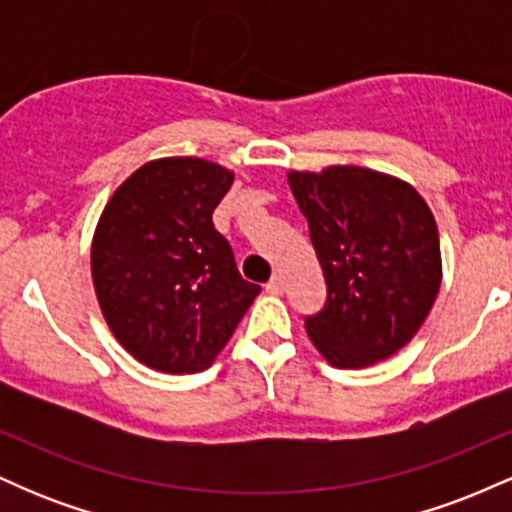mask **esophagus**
<instances>
[{"label": "esophagus", "instance_id": "esophagus-1", "mask_svg": "<svg viewBox=\"0 0 512 512\" xmlns=\"http://www.w3.org/2000/svg\"><path fill=\"white\" fill-rule=\"evenodd\" d=\"M264 289H267V293H274V296H279V293H284V276L281 274H274L272 279L264 284Z\"/></svg>", "mask_w": 512, "mask_h": 512}]
</instances>
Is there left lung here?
Listing matches in <instances>:
<instances>
[{
    "label": "left lung",
    "instance_id": "left-lung-1",
    "mask_svg": "<svg viewBox=\"0 0 512 512\" xmlns=\"http://www.w3.org/2000/svg\"><path fill=\"white\" fill-rule=\"evenodd\" d=\"M327 284L305 332L337 368L397 354L424 325L440 289L436 219L407 182L358 166L291 170Z\"/></svg>",
    "mask_w": 512,
    "mask_h": 512
}]
</instances>
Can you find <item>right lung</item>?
<instances>
[{
  "label": "right lung",
  "mask_w": 512,
  "mask_h": 512,
  "mask_svg": "<svg viewBox=\"0 0 512 512\" xmlns=\"http://www.w3.org/2000/svg\"><path fill=\"white\" fill-rule=\"evenodd\" d=\"M231 170L202 158H158L105 204L91 245L98 303L115 339L144 366H211L262 286L240 276L211 214Z\"/></svg>",
  "instance_id": "obj_1"
}]
</instances>
